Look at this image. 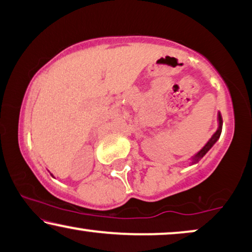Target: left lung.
Listing matches in <instances>:
<instances>
[{"mask_svg":"<svg viewBox=\"0 0 252 252\" xmlns=\"http://www.w3.org/2000/svg\"><path fill=\"white\" fill-rule=\"evenodd\" d=\"M221 130H222V117H221L220 112H218V129L216 130V132H214L213 135L211 136V138L207 140L205 145H204L202 149L198 151V152H197L196 154H193V156L190 158L188 165L191 166V165H194V163H197L204 156H205L207 152H209L211 149H212L214 144H216L218 142V139L220 138Z\"/></svg>","mask_w":252,"mask_h":252,"instance_id":"left-lung-1","label":"left lung"}]
</instances>
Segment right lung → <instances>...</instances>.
<instances>
[{
	"label": "right lung",
	"mask_w": 252,
	"mask_h": 252,
	"mask_svg": "<svg viewBox=\"0 0 252 252\" xmlns=\"http://www.w3.org/2000/svg\"><path fill=\"white\" fill-rule=\"evenodd\" d=\"M50 175H52V176H53V177H54V175H53V174H52V173H50Z\"/></svg>",
	"instance_id": "right-lung-1"
}]
</instances>
